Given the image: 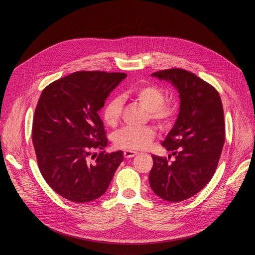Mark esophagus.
Here are the masks:
<instances>
[{
  "mask_svg": "<svg viewBox=\"0 0 255 255\" xmlns=\"http://www.w3.org/2000/svg\"><path fill=\"white\" fill-rule=\"evenodd\" d=\"M124 155H125V157H133V156H134V153H133V152L130 151V150H126L125 153H124Z\"/></svg>",
  "mask_w": 255,
  "mask_h": 255,
  "instance_id": "esophagus-1",
  "label": "esophagus"
}]
</instances>
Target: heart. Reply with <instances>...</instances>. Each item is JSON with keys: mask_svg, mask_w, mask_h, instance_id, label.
Masks as SVG:
<instances>
[{"mask_svg": "<svg viewBox=\"0 0 255 255\" xmlns=\"http://www.w3.org/2000/svg\"><path fill=\"white\" fill-rule=\"evenodd\" d=\"M160 109H161V112L157 114V119H162L164 116V106L161 105L160 106ZM128 136L129 134H124L122 136V140L124 141L123 143L124 146H127V148L136 152H144V151H148L151 148V144H152L151 137L149 136H144L141 138L132 137L130 139H127Z\"/></svg>", "mask_w": 255, "mask_h": 255, "instance_id": "heart-1", "label": "heart"}]
</instances>
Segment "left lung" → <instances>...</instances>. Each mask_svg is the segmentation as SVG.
<instances>
[{
  "instance_id": "8db88e82",
  "label": "left lung",
  "mask_w": 255,
  "mask_h": 255,
  "mask_svg": "<svg viewBox=\"0 0 255 255\" xmlns=\"http://www.w3.org/2000/svg\"><path fill=\"white\" fill-rule=\"evenodd\" d=\"M118 75L76 71L45 87L38 100L32 126L38 167L50 188L71 202L102 196L124 160L122 151L105 150L107 138L98 115L120 84Z\"/></svg>"
}]
</instances>
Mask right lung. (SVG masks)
Segmentation results:
<instances>
[{
    "label": "right lung",
    "instance_id": "obj_1",
    "mask_svg": "<svg viewBox=\"0 0 255 255\" xmlns=\"http://www.w3.org/2000/svg\"><path fill=\"white\" fill-rule=\"evenodd\" d=\"M178 89L180 113L162 142L169 155H153L149 182L152 190L167 202L195 195L216 171L225 139L223 106L219 93L194 73L181 68L152 74Z\"/></svg>",
    "mask_w": 255,
    "mask_h": 255
}]
</instances>
